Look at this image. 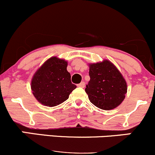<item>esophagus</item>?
<instances>
[{
  "mask_svg": "<svg viewBox=\"0 0 155 155\" xmlns=\"http://www.w3.org/2000/svg\"><path fill=\"white\" fill-rule=\"evenodd\" d=\"M78 87H81V88H84V87H85V82H84V81H82V82L80 83L79 84H78Z\"/></svg>",
  "mask_w": 155,
  "mask_h": 155,
  "instance_id": "34e87169",
  "label": "esophagus"
}]
</instances>
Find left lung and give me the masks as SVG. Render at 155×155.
I'll list each match as a JSON object with an SVG mask.
<instances>
[{"mask_svg": "<svg viewBox=\"0 0 155 155\" xmlns=\"http://www.w3.org/2000/svg\"><path fill=\"white\" fill-rule=\"evenodd\" d=\"M89 80L85 91L89 101L100 109L109 110L125 99L127 84L116 66L108 60L89 65Z\"/></svg>", "mask_w": 155, "mask_h": 155, "instance_id": "obj_1", "label": "left lung"}]
</instances>
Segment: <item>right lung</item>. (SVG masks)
<instances>
[{"label":"right lung","mask_w":155,"mask_h":155,"mask_svg":"<svg viewBox=\"0 0 155 155\" xmlns=\"http://www.w3.org/2000/svg\"><path fill=\"white\" fill-rule=\"evenodd\" d=\"M64 60L54 57L37 70L32 79L31 89L35 98L43 105L54 107L66 101L76 88L71 81Z\"/></svg>","instance_id":"right-lung-1"}]
</instances>
